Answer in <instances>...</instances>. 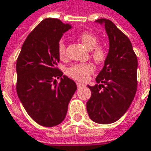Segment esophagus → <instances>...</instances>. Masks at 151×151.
I'll return each instance as SVG.
<instances>
[{
  "instance_id": "obj_1",
  "label": "esophagus",
  "mask_w": 151,
  "mask_h": 151,
  "mask_svg": "<svg viewBox=\"0 0 151 151\" xmlns=\"http://www.w3.org/2000/svg\"><path fill=\"white\" fill-rule=\"evenodd\" d=\"M76 85H77V87H81V86H84V84H83V83H81V82H76Z\"/></svg>"
}]
</instances>
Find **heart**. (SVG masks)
Returning a JSON list of instances; mask_svg holds the SVG:
<instances>
[{
  "label": "heart",
  "mask_w": 151,
  "mask_h": 151,
  "mask_svg": "<svg viewBox=\"0 0 151 151\" xmlns=\"http://www.w3.org/2000/svg\"><path fill=\"white\" fill-rule=\"evenodd\" d=\"M79 38L81 44L85 46V48L91 51L92 58L93 60L100 63H102L106 58V50L102 46H96L98 39L96 36H94L91 32H82L80 34ZM58 55L61 58H63L66 55V45L63 41H60L58 44ZM93 70V67L91 63H76L71 65L67 70L66 73L71 78L77 80V81H85L88 76L91 74Z\"/></svg>",
  "instance_id": "obj_1"
}]
</instances>
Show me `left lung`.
Wrapping results in <instances>:
<instances>
[{"instance_id": "left-lung-1", "label": "left lung", "mask_w": 151, "mask_h": 151, "mask_svg": "<svg viewBox=\"0 0 151 151\" xmlns=\"http://www.w3.org/2000/svg\"><path fill=\"white\" fill-rule=\"evenodd\" d=\"M105 27L109 50L102 70L92 87L87 102L89 118L98 124H112L130 107L137 92V59L132 43L113 22L106 19L95 20Z\"/></svg>"}]
</instances>
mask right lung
<instances>
[{
    "label": "right lung",
    "instance_id": "add662e5",
    "mask_svg": "<svg viewBox=\"0 0 151 151\" xmlns=\"http://www.w3.org/2000/svg\"><path fill=\"white\" fill-rule=\"evenodd\" d=\"M71 27L58 19H45L28 35L17 59L19 99L29 116L43 126L63 121L77 88L75 81L56 68L60 39ZM56 78H60L58 84Z\"/></svg>",
    "mask_w": 151,
    "mask_h": 151
}]
</instances>
